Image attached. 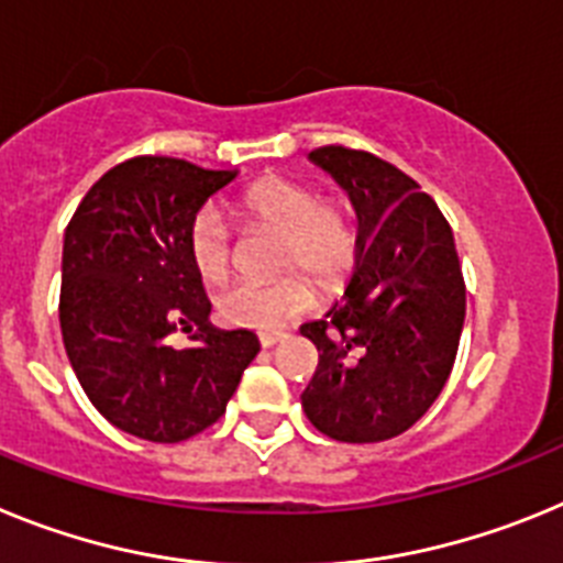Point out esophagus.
Returning <instances> with one entry per match:
<instances>
[{
  "label": "esophagus",
  "instance_id": "obj_1",
  "mask_svg": "<svg viewBox=\"0 0 563 563\" xmlns=\"http://www.w3.org/2000/svg\"><path fill=\"white\" fill-rule=\"evenodd\" d=\"M282 332H265V335H258V343H262V350H273L276 343H282Z\"/></svg>",
  "mask_w": 563,
  "mask_h": 563
}]
</instances>
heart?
Segmentation results:
<instances>
[{"mask_svg":"<svg viewBox=\"0 0 563 563\" xmlns=\"http://www.w3.org/2000/svg\"><path fill=\"white\" fill-rule=\"evenodd\" d=\"M239 213L251 225L282 233L278 271H305L318 285H335L355 256V228L350 213L335 202H318L316 191L282 177L253 183L239 197ZM191 262L202 282L217 285L231 271L233 231L217 206L202 208L188 233ZM312 305L310 287L301 278H282L271 285L239 282L217 298V310L228 324L256 332L285 327Z\"/></svg>","mask_w":563,"mask_h":563,"instance_id":"b5f03b06","label":"heart"}]
</instances>
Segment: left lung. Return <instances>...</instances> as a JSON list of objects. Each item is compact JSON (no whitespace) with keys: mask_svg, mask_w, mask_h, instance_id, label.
Segmentation results:
<instances>
[{"mask_svg":"<svg viewBox=\"0 0 563 563\" xmlns=\"http://www.w3.org/2000/svg\"><path fill=\"white\" fill-rule=\"evenodd\" d=\"M310 163L350 197L357 239L341 298L301 327L318 350L301 406L332 440H391L431 409L454 369L465 324L454 233L429 194L375 154L324 146Z\"/></svg>","mask_w":563,"mask_h":563,"instance_id":"1","label":"left lung"}]
</instances>
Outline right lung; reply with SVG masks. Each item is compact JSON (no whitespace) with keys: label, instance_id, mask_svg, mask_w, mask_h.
<instances>
[{"label":"right lung","instance_id":"1","mask_svg":"<svg viewBox=\"0 0 563 563\" xmlns=\"http://www.w3.org/2000/svg\"><path fill=\"white\" fill-rule=\"evenodd\" d=\"M239 172L174 157H134L89 188L64 231V350L89 402L114 429L148 442H183L225 415L256 357L247 330L211 327V301L188 233ZM183 325L192 346L165 338Z\"/></svg>","mask_w":563,"mask_h":563}]
</instances>
